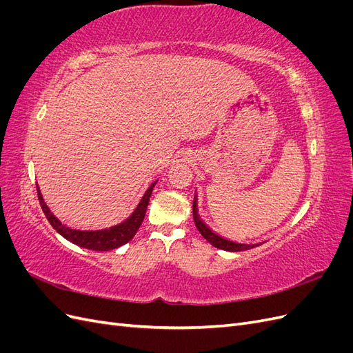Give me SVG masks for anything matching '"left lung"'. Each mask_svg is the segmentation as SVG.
I'll return each instance as SVG.
<instances>
[{
	"mask_svg": "<svg viewBox=\"0 0 353 353\" xmlns=\"http://www.w3.org/2000/svg\"><path fill=\"white\" fill-rule=\"evenodd\" d=\"M199 199H197V193L194 194V200H193V218H194V223L199 230V232L201 234L203 237H205L213 248L221 249V250H225V252H243V250H249L253 248H258L259 244L262 243H239V241H232L230 239H225L219 236L218 232L213 231L208 223L203 221L199 215Z\"/></svg>",
	"mask_w": 353,
	"mask_h": 353,
	"instance_id": "left-lung-1",
	"label": "left lung"
}]
</instances>
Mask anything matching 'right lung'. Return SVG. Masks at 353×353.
Returning <instances> with one entry per match:
<instances>
[{"instance_id": "1", "label": "right lung", "mask_w": 353, "mask_h": 353, "mask_svg": "<svg viewBox=\"0 0 353 353\" xmlns=\"http://www.w3.org/2000/svg\"><path fill=\"white\" fill-rule=\"evenodd\" d=\"M156 184H157V179L145 190V193L143 194L141 200L138 201L137 208L134 209V212L130 216L123 219L121 223H116V225H112L109 228H101V230H78V228H72L66 225V223H63L54 213L50 210L44 197L41 194V190L38 185H37V191H38V199H39L42 212L46 213L51 227L54 228L61 237H65L68 241L77 244L83 249L109 252V250L121 248V245L126 244L128 241L134 239L138 228L141 227L143 219L145 216V210L148 206V200H150L153 187Z\"/></svg>"}]
</instances>
